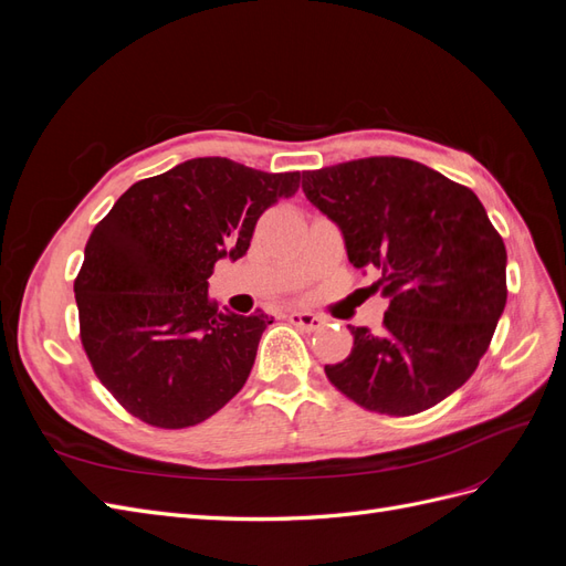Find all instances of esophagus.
<instances>
[{
  "instance_id": "esophagus-1",
  "label": "esophagus",
  "mask_w": 566,
  "mask_h": 566,
  "mask_svg": "<svg viewBox=\"0 0 566 566\" xmlns=\"http://www.w3.org/2000/svg\"><path fill=\"white\" fill-rule=\"evenodd\" d=\"M287 321L293 323V325H297V328L306 331V333H316V331H321L323 325H325V321L321 316L310 314V312H290Z\"/></svg>"
}]
</instances>
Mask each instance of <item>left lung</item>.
<instances>
[{
    "label": "left lung",
    "instance_id": "left-lung-1",
    "mask_svg": "<svg viewBox=\"0 0 566 566\" xmlns=\"http://www.w3.org/2000/svg\"><path fill=\"white\" fill-rule=\"evenodd\" d=\"M302 191L389 300L380 333L349 325L352 354L325 366L328 380L387 416L420 413L465 385L507 300L505 243L479 198L437 169L387 156L302 172Z\"/></svg>",
    "mask_w": 566,
    "mask_h": 566
}]
</instances>
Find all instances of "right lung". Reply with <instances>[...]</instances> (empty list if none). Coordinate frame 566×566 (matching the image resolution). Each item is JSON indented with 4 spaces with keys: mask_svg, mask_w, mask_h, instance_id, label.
I'll return each instance as SVG.
<instances>
[{
    "mask_svg": "<svg viewBox=\"0 0 566 566\" xmlns=\"http://www.w3.org/2000/svg\"><path fill=\"white\" fill-rule=\"evenodd\" d=\"M300 172L193 158L136 181L94 227L75 281L80 335L96 378L134 418L181 430L243 389L273 323L208 295L219 260H241L256 219L295 196Z\"/></svg>",
    "mask_w": 566,
    "mask_h": 566,
    "instance_id": "obj_1",
    "label": "right lung"
}]
</instances>
